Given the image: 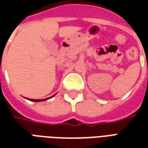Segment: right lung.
I'll return each mask as SVG.
<instances>
[{"mask_svg": "<svg viewBox=\"0 0 148 148\" xmlns=\"http://www.w3.org/2000/svg\"><path fill=\"white\" fill-rule=\"evenodd\" d=\"M55 95H53L52 97H54ZM51 97H48V98H45V99H28L30 100V101H46V100L47 99H50Z\"/></svg>", "mask_w": 148, "mask_h": 148, "instance_id": "right-lung-1", "label": "right lung"}]
</instances>
